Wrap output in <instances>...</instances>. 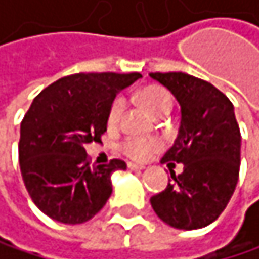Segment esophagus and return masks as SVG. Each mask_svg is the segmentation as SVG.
Wrapping results in <instances>:
<instances>
[{
  "label": "esophagus",
  "instance_id": "34e87169",
  "mask_svg": "<svg viewBox=\"0 0 259 259\" xmlns=\"http://www.w3.org/2000/svg\"><path fill=\"white\" fill-rule=\"evenodd\" d=\"M127 167L131 169V171H143V169H144V166L135 164V163H127Z\"/></svg>",
  "mask_w": 259,
  "mask_h": 259
}]
</instances>
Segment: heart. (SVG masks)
I'll return each mask as SVG.
<instances>
[{
    "mask_svg": "<svg viewBox=\"0 0 259 259\" xmlns=\"http://www.w3.org/2000/svg\"><path fill=\"white\" fill-rule=\"evenodd\" d=\"M137 99L146 110L154 116H163L171 112V108H172L171 95H169L164 88L157 87V85H149V87L141 88L137 93ZM122 108L124 105L121 99H116L112 104L110 110H108V116H107V122L110 127L118 124L121 113H122ZM158 147H160V141L155 138H128L121 146L122 152L128 158L137 160V161L147 160Z\"/></svg>",
    "mask_w": 259,
    "mask_h": 259,
    "instance_id": "b5f03b06",
    "label": "heart"
}]
</instances>
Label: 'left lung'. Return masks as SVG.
Returning <instances> with one entry per match:
<instances>
[{
	"instance_id": "left-lung-1",
	"label": "left lung",
	"mask_w": 259,
	"mask_h": 259,
	"mask_svg": "<svg viewBox=\"0 0 259 259\" xmlns=\"http://www.w3.org/2000/svg\"><path fill=\"white\" fill-rule=\"evenodd\" d=\"M180 105V127L161 161L183 164L166 190L151 199L169 227L197 230L213 224L232 199L239 176L241 134L235 108L210 82L185 73H152Z\"/></svg>"
}]
</instances>
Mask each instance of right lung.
<instances>
[{"mask_svg":"<svg viewBox=\"0 0 259 259\" xmlns=\"http://www.w3.org/2000/svg\"><path fill=\"white\" fill-rule=\"evenodd\" d=\"M140 73H79L46 87L20 127V169L37 208L62 224H83L112 194V174L122 160L90 166L85 146L99 143L108 110Z\"/></svg>","mask_w":259,"mask_h":259,"instance_id":"right-lung-1","label":"right lung"}]
</instances>
